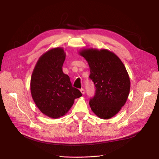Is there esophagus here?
<instances>
[{
    "label": "esophagus",
    "instance_id": "obj_1",
    "mask_svg": "<svg viewBox=\"0 0 159 159\" xmlns=\"http://www.w3.org/2000/svg\"><path fill=\"white\" fill-rule=\"evenodd\" d=\"M80 91H81V93H82L83 95L85 94V89H84V88H81V89H80Z\"/></svg>",
    "mask_w": 159,
    "mask_h": 159
}]
</instances>
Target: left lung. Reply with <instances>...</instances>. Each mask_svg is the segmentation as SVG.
Masks as SVG:
<instances>
[{
	"instance_id": "obj_1",
	"label": "left lung",
	"mask_w": 159,
	"mask_h": 159,
	"mask_svg": "<svg viewBox=\"0 0 159 159\" xmlns=\"http://www.w3.org/2000/svg\"><path fill=\"white\" fill-rule=\"evenodd\" d=\"M79 54L88 61L89 78L96 88L90 107L98 117L109 119L125 104L131 88L128 72L122 61L107 49L85 48Z\"/></svg>"
}]
</instances>
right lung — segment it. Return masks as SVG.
I'll list each match as a JSON object with an SVG mask.
<instances>
[{"instance_id": "obj_1", "label": "right lung", "mask_w": 159, "mask_h": 159, "mask_svg": "<svg viewBox=\"0 0 159 159\" xmlns=\"http://www.w3.org/2000/svg\"><path fill=\"white\" fill-rule=\"evenodd\" d=\"M66 59L63 48L57 47L44 53L37 61L30 80L32 98L37 107L46 116H64L76 98L82 94L72 87L68 75L63 73Z\"/></svg>"}]
</instances>
